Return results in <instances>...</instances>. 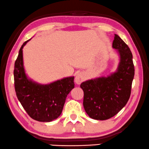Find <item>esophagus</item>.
Masks as SVG:
<instances>
[{
  "mask_svg": "<svg viewBox=\"0 0 149 149\" xmlns=\"http://www.w3.org/2000/svg\"><path fill=\"white\" fill-rule=\"evenodd\" d=\"M84 80V74L82 73H79L75 77V82L77 84H80Z\"/></svg>",
  "mask_w": 149,
  "mask_h": 149,
  "instance_id": "34e87169",
  "label": "esophagus"
}]
</instances>
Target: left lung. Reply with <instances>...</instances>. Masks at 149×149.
I'll return each instance as SVG.
<instances>
[{
    "label": "left lung",
    "mask_w": 149,
    "mask_h": 149,
    "mask_svg": "<svg viewBox=\"0 0 149 149\" xmlns=\"http://www.w3.org/2000/svg\"><path fill=\"white\" fill-rule=\"evenodd\" d=\"M113 48L118 51L120 63L116 72L82 82L83 105L87 114L95 120H107L118 113L130 98L134 75L132 54L128 46L115 34Z\"/></svg>",
    "instance_id": "1"
}]
</instances>
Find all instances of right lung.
Segmentation results:
<instances>
[{
	"instance_id": "add662e5",
	"label": "right lung",
	"mask_w": 149,
	"mask_h": 149,
	"mask_svg": "<svg viewBox=\"0 0 149 149\" xmlns=\"http://www.w3.org/2000/svg\"><path fill=\"white\" fill-rule=\"evenodd\" d=\"M22 45L15 61L14 79L16 95L24 109L33 119L50 122L61 115L67 95L74 87V77L41 85L29 79L23 64Z\"/></svg>"
}]
</instances>
